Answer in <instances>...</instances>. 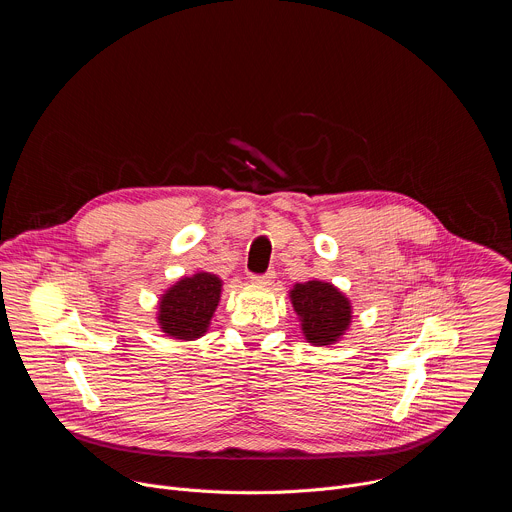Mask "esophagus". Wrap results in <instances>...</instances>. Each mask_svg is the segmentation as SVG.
Returning <instances> with one entry per match:
<instances>
[{"instance_id":"34e87169","label":"esophagus","mask_w":512,"mask_h":512,"mask_svg":"<svg viewBox=\"0 0 512 512\" xmlns=\"http://www.w3.org/2000/svg\"><path fill=\"white\" fill-rule=\"evenodd\" d=\"M275 279V271L269 269L265 273H257V275H251V281L257 283V285H271Z\"/></svg>"}]
</instances>
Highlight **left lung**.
<instances>
[{"label":"left lung","instance_id":"8db88e82","mask_svg":"<svg viewBox=\"0 0 512 512\" xmlns=\"http://www.w3.org/2000/svg\"><path fill=\"white\" fill-rule=\"evenodd\" d=\"M291 304L302 318V330L308 342L330 344L350 324V304L330 283H298L291 289Z\"/></svg>","mask_w":512,"mask_h":512}]
</instances>
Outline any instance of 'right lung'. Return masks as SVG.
Returning a JSON list of instances; mask_svg holds the SVG:
<instances>
[{"label": "right lung", "mask_w": 512, "mask_h": 512, "mask_svg": "<svg viewBox=\"0 0 512 512\" xmlns=\"http://www.w3.org/2000/svg\"><path fill=\"white\" fill-rule=\"evenodd\" d=\"M221 298V279L210 273L184 277L160 302V326L168 336L192 340L206 332Z\"/></svg>", "instance_id": "right-lung-1"}]
</instances>
